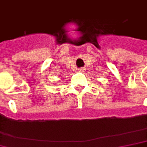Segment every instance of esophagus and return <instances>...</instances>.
I'll list each match as a JSON object with an SVG mask.
<instances>
[{"mask_svg": "<svg viewBox=\"0 0 147 147\" xmlns=\"http://www.w3.org/2000/svg\"><path fill=\"white\" fill-rule=\"evenodd\" d=\"M78 71H85V69H84V68H79Z\"/></svg>", "mask_w": 147, "mask_h": 147, "instance_id": "1", "label": "esophagus"}]
</instances>
